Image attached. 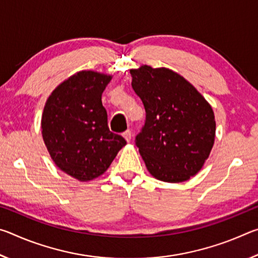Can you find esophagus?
I'll return each mask as SVG.
<instances>
[{
    "mask_svg": "<svg viewBox=\"0 0 258 258\" xmlns=\"http://www.w3.org/2000/svg\"><path fill=\"white\" fill-rule=\"evenodd\" d=\"M123 137L126 140V142H130L131 139H132V132H131V131H126V132L123 134Z\"/></svg>",
    "mask_w": 258,
    "mask_h": 258,
    "instance_id": "esophagus-1",
    "label": "esophagus"
}]
</instances>
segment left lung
Returning a JSON list of instances; mask_svg holds the SVG:
<instances>
[{
    "label": "left lung",
    "mask_w": 258,
    "mask_h": 258,
    "mask_svg": "<svg viewBox=\"0 0 258 258\" xmlns=\"http://www.w3.org/2000/svg\"><path fill=\"white\" fill-rule=\"evenodd\" d=\"M130 74L147 113L135 139L147 169L164 182L190 180L203 168L215 141L211 104L172 69L143 64Z\"/></svg>",
    "instance_id": "left-lung-1"
}]
</instances>
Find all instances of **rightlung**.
<instances>
[{"label":"right lung","mask_w":258,"mask_h":258,"mask_svg":"<svg viewBox=\"0 0 258 258\" xmlns=\"http://www.w3.org/2000/svg\"><path fill=\"white\" fill-rule=\"evenodd\" d=\"M112 76L82 71L68 77L47 98L41 130L56 167L81 182L107 171L126 145L108 127L101 97Z\"/></svg>","instance_id":"add662e5"}]
</instances>
